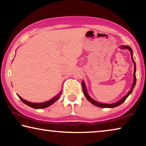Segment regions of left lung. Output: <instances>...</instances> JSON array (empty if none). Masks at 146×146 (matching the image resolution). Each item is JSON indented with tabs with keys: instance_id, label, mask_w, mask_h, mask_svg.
Returning a JSON list of instances; mask_svg holds the SVG:
<instances>
[{
	"instance_id": "1",
	"label": "left lung",
	"mask_w": 146,
	"mask_h": 146,
	"mask_svg": "<svg viewBox=\"0 0 146 146\" xmlns=\"http://www.w3.org/2000/svg\"><path fill=\"white\" fill-rule=\"evenodd\" d=\"M121 48L129 49V50L130 51V52H131V58H132V60H133V63L135 64V68H134V81H133V84H132V88H131V90L129 91V92H128V93L127 94V95H125L124 97L122 98L120 100L118 101V102H116V103H114V104H102V103L97 102H96V101H95L94 100H93L92 98H91L90 97V96L88 95L87 91H86V87H85L84 83L82 82V90H83V93H84V94L85 97H86V98H87V99L89 101H90L91 103H92L93 104H94V105L96 106H97V107H99V108H115V107H117V106H118L122 104L125 100V99H126V98H127L128 96H129L130 94L132 93L133 88H134V87L135 86L136 81H137V78H136V75H135L136 65H135V62L134 60V59H133V51H132V49L129 46H122V47H121Z\"/></svg>"
}]
</instances>
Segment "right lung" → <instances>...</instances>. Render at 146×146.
<instances>
[{
  "label": "right lung",
  "mask_w": 146,
  "mask_h": 146,
  "mask_svg": "<svg viewBox=\"0 0 146 146\" xmlns=\"http://www.w3.org/2000/svg\"><path fill=\"white\" fill-rule=\"evenodd\" d=\"M61 94H62V92H60V94H59V95H58L57 96H56L55 97L53 98L52 99L49 100V101H47V102H42V103H32V102H28V101L24 100L23 98H22L19 95H18V97H19L20 99L21 100L22 102H24V104H25L28 105V106H29V107L33 108H35V109H43V108H45L48 107V106H51V104H53L54 102H55L56 100H58V98H60V97Z\"/></svg>",
  "instance_id": "obj_1"
}]
</instances>
